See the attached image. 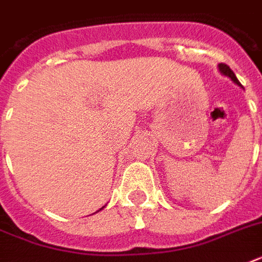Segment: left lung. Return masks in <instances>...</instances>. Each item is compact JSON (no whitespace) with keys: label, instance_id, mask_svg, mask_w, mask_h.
<instances>
[{"label":"left lung","instance_id":"left-lung-1","mask_svg":"<svg viewBox=\"0 0 262 262\" xmlns=\"http://www.w3.org/2000/svg\"><path fill=\"white\" fill-rule=\"evenodd\" d=\"M217 68H219V72L222 73V75L226 76V77H228V79L231 80L232 83L236 84V85H239L241 87V83L238 81V79H236V76L234 75V72H232L231 69L227 67V65H224V63H219V65H217Z\"/></svg>","mask_w":262,"mask_h":262}]
</instances>
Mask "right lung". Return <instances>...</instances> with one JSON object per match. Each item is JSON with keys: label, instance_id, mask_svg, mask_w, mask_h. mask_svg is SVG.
Here are the masks:
<instances>
[{"label": "right lung", "instance_id": "obj_1", "mask_svg": "<svg viewBox=\"0 0 262 262\" xmlns=\"http://www.w3.org/2000/svg\"><path fill=\"white\" fill-rule=\"evenodd\" d=\"M103 208H104V207H103ZM103 208H100V209H99V211H102V209H103ZM99 211H96V212H99ZM96 212H95V213H96Z\"/></svg>", "mask_w": 262, "mask_h": 262}]
</instances>
